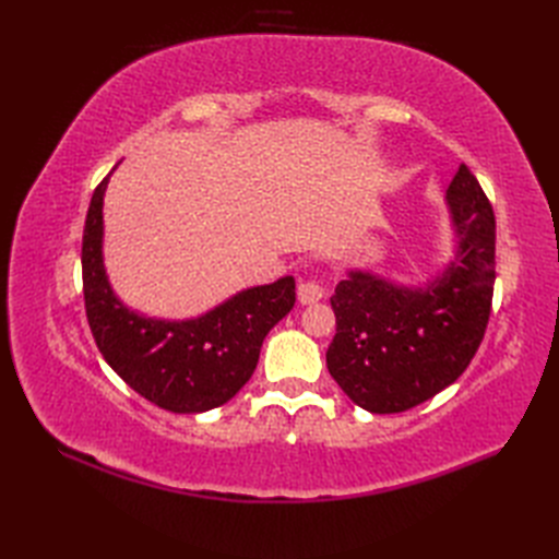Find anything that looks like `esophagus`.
Wrapping results in <instances>:
<instances>
[{"instance_id": "34e87169", "label": "esophagus", "mask_w": 559, "mask_h": 559, "mask_svg": "<svg viewBox=\"0 0 559 559\" xmlns=\"http://www.w3.org/2000/svg\"><path fill=\"white\" fill-rule=\"evenodd\" d=\"M326 296V286L319 280H302L298 282V300L302 306H312V302Z\"/></svg>"}]
</instances>
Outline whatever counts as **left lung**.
<instances>
[{
  "instance_id": "8db88e82",
  "label": "left lung",
  "mask_w": 559,
  "mask_h": 559,
  "mask_svg": "<svg viewBox=\"0 0 559 559\" xmlns=\"http://www.w3.org/2000/svg\"><path fill=\"white\" fill-rule=\"evenodd\" d=\"M456 257L425 289L361 270L335 286L326 366L368 413H403L460 378L483 343L495 292V212L462 163L448 186Z\"/></svg>"
}]
</instances>
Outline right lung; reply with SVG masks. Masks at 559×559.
<instances>
[{"label": "right lung", "mask_w": 559, "mask_h": 559, "mask_svg": "<svg viewBox=\"0 0 559 559\" xmlns=\"http://www.w3.org/2000/svg\"><path fill=\"white\" fill-rule=\"evenodd\" d=\"M97 183L83 226L81 270L86 317L105 361L134 392L170 413H205L230 401L259 364L263 337L296 302L282 277L235 294L198 319L142 317L111 292L103 261V200Z\"/></svg>", "instance_id": "obj_1"}]
</instances>
